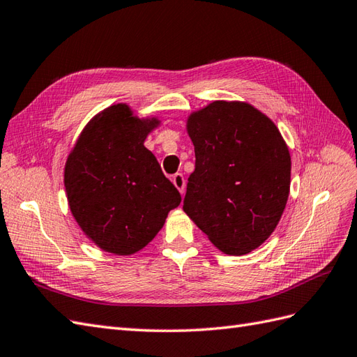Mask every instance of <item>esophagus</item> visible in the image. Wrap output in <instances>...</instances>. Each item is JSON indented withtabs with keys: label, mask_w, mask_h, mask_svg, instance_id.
<instances>
[{
	"label": "esophagus",
	"mask_w": 357,
	"mask_h": 357,
	"mask_svg": "<svg viewBox=\"0 0 357 357\" xmlns=\"http://www.w3.org/2000/svg\"><path fill=\"white\" fill-rule=\"evenodd\" d=\"M172 182L179 190L181 195L185 193V179H184V175H182V173H176V175H173Z\"/></svg>",
	"instance_id": "esophagus-1"
}]
</instances>
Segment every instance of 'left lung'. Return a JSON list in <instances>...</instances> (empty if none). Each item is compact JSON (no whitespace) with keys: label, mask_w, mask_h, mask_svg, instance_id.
Wrapping results in <instances>:
<instances>
[{"label":"left lung","mask_w":357,"mask_h":357,"mask_svg":"<svg viewBox=\"0 0 357 357\" xmlns=\"http://www.w3.org/2000/svg\"><path fill=\"white\" fill-rule=\"evenodd\" d=\"M196 167L184 211L218 250L245 255L276 229L285 209L291 157L271 119L248 102L214 100L187 119Z\"/></svg>","instance_id":"1"}]
</instances>
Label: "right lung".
Listing matches in <instances>:
<instances>
[{
    "mask_svg": "<svg viewBox=\"0 0 357 357\" xmlns=\"http://www.w3.org/2000/svg\"><path fill=\"white\" fill-rule=\"evenodd\" d=\"M160 125L140 119L126 104H114L86 125L65 166L70 213L98 248L132 255L160 232L181 204L144 140Z\"/></svg>",
    "mask_w": 357,
    "mask_h": 357,
    "instance_id": "right-lung-1",
    "label": "right lung"
}]
</instances>
